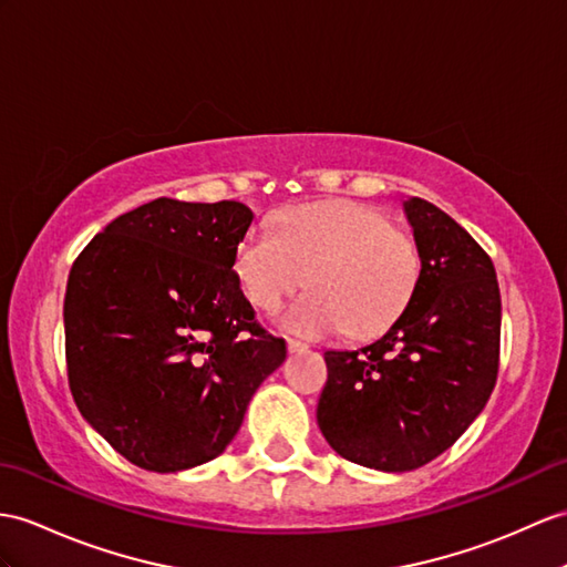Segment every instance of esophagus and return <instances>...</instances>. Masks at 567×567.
I'll return each mask as SVG.
<instances>
[{
  "label": "esophagus",
  "mask_w": 567,
  "mask_h": 567,
  "mask_svg": "<svg viewBox=\"0 0 567 567\" xmlns=\"http://www.w3.org/2000/svg\"><path fill=\"white\" fill-rule=\"evenodd\" d=\"M306 349H308V343H302L298 339H288V351H291V353H300V351H306Z\"/></svg>",
  "instance_id": "1"
}]
</instances>
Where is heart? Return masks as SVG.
<instances>
[{"label":"heart","instance_id":"1","mask_svg":"<svg viewBox=\"0 0 567 567\" xmlns=\"http://www.w3.org/2000/svg\"><path fill=\"white\" fill-rule=\"evenodd\" d=\"M236 274L245 298L276 312L306 284L310 293L281 317L286 329L322 339L390 327L416 288L421 255L404 228L372 206L334 199L298 206L240 240Z\"/></svg>","mask_w":567,"mask_h":567}]
</instances>
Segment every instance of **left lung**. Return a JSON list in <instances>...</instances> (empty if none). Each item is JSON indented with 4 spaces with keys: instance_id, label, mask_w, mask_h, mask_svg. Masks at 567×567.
I'll use <instances>...</instances> for the list:
<instances>
[{
    "instance_id": "left-lung-1",
    "label": "left lung",
    "mask_w": 567,
    "mask_h": 567,
    "mask_svg": "<svg viewBox=\"0 0 567 567\" xmlns=\"http://www.w3.org/2000/svg\"><path fill=\"white\" fill-rule=\"evenodd\" d=\"M421 255L409 306L370 347L327 351L317 423L343 460L413 472L457 443L501 363V288L486 250L435 204L404 202Z\"/></svg>"
}]
</instances>
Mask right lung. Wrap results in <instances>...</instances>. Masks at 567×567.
Wrapping results in <instances>:
<instances>
[{
    "label": "right lung",
    "instance_id": "add662e5",
    "mask_svg": "<svg viewBox=\"0 0 567 567\" xmlns=\"http://www.w3.org/2000/svg\"><path fill=\"white\" fill-rule=\"evenodd\" d=\"M252 218L240 202L158 197L107 224L69 271V390L146 472L218 457L286 361V341L259 327L233 271Z\"/></svg>",
    "mask_w": 567,
    "mask_h": 567
}]
</instances>
